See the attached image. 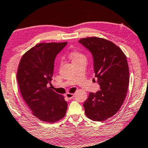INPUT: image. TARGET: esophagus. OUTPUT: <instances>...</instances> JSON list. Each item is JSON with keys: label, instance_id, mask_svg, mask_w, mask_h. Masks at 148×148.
Segmentation results:
<instances>
[{"label": "esophagus", "instance_id": "obj_1", "mask_svg": "<svg viewBox=\"0 0 148 148\" xmlns=\"http://www.w3.org/2000/svg\"><path fill=\"white\" fill-rule=\"evenodd\" d=\"M66 97L68 99H72L74 97V94H72V93H67V94H66Z\"/></svg>", "mask_w": 148, "mask_h": 148}]
</instances>
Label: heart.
I'll return each mask as SVG.
<instances>
[{
    "instance_id": "heart-1",
    "label": "heart",
    "mask_w": 148,
    "mask_h": 148,
    "mask_svg": "<svg viewBox=\"0 0 148 148\" xmlns=\"http://www.w3.org/2000/svg\"><path fill=\"white\" fill-rule=\"evenodd\" d=\"M70 59L72 60V64H76L81 62H86V57L84 54L79 51H72L69 54Z\"/></svg>"
}]
</instances>
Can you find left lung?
<instances>
[{
	"label": "left lung",
	"instance_id": "obj_1",
	"mask_svg": "<svg viewBox=\"0 0 148 148\" xmlns=\"http://www.w3.org/2000/svg\"><path fill=\"white\" fill-rule=\"evenodd\" d=\"M78 42L92 54L95 77L101 88L89 93L83 104L85 114L91 120L103 121L117 113L126 97L130 82L127 58L119 47L105 39L86 37Z\"/></svg>",
	"mask_w": 148,
	"mask_h": 148
}]
</instances>
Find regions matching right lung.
<instances>
[{
  "label": "right lung",
  "mask_w": 148,
  "mask_h": 148,
  "mask_svg": "<svg viewBox=\"0 0 148 148\" xmlns=\"http://www.w3.org/2000/svg\"><path fill=\"white\" fill-rule=\"evenodd\" d=\"M67 42L41 43L31 48L19 62L16 78L20 92L33 115L43 121L54 123L66 115L68 104L51 85L56 57Z\"/></svg>",
  "instance_id": "add662e5"
}]
</instances>
